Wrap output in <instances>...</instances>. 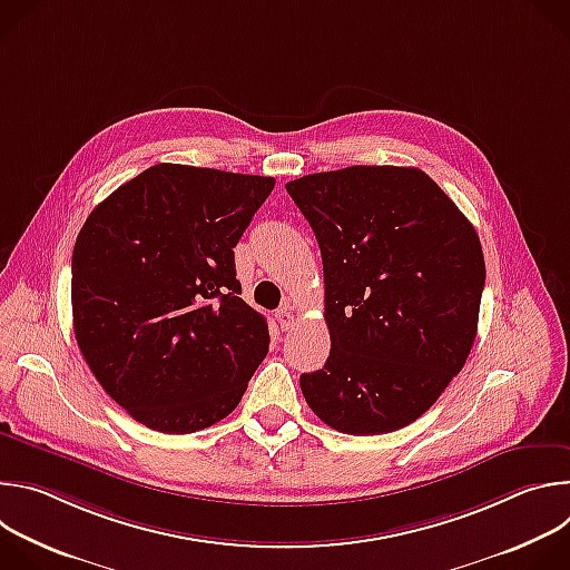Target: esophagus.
Returning <instances> with one entry per match:
<instances>
[{"label":"esophagus","mask_w":570,"mask_h":570,"mask_svg":"<svg viewBox=\"0 0 570 570\" xmlns=\"http://www.w3.org/2000/svg\"><path fill=\"white\" fill-rule=\"evenodd\" d=\"M277 194H279V189H277ZM279 196H282V194H279ZM279 311H282V315H286V317L291 320V308L286 306V302H284V304H279Z\"/></svg>","instance_id":"esophagus-1"}]
</instances>
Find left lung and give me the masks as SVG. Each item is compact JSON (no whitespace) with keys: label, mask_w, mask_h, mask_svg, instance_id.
I'll list each match as a JSON object with an SVG mask.
<instances>
[{"label":"left lung","mask_w":570,"mask_h":570,"mask_svg":"<svg viewBox=\"0 0 570 570\" xmlns=\"http://www.w3.org/2000/svg\"><path fill=\"white\" fill-rule=\"evenodd\" d=\"M273 178L157 165L108 196L71 257L76 343L139 424L196 433L225 420L268 354L240 299L234 248Z\"/></svg>","instance_id":"8db88e82"}]
</instances>
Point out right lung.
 I'll use <instances>...</instances> for the list:
<instances>
[{"label": "right lung", "instance_id": "right-lung-1", "mask_svg": "<svg viewBox=\"0 0 570 570\" xmlns=\"http://www.w3.org/2000/svg\"><path fill=\"white\" fill-rule=\"evenodd\" d=\"M322 255L332 352L302 374L311 411L379 435L422 417L462 370L478 332V234L422 171L350 167L286 185Z\"/></svg>", "mask_w": 570, "mask_h": 570}]
</instances>
